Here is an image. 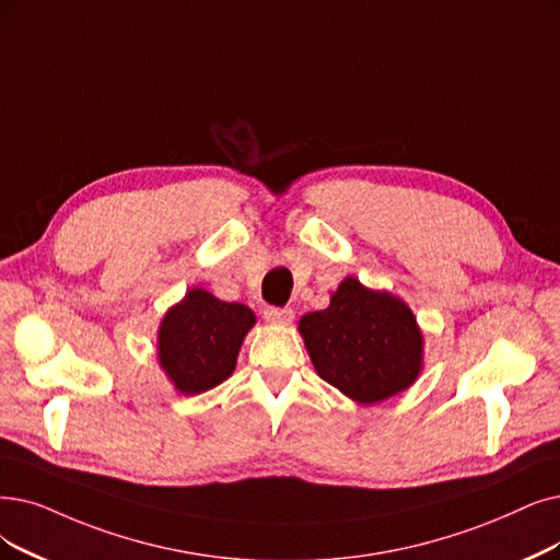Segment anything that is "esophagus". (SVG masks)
Here are the masks:
<instances>
[{
	"instance_id": "obj_1",
	"label": "esophagus",
	"mask_w": 560,
	"mask_h": 560,
	"mask_svg": "<svg viewBox=\"0 0 560 560\" xmlns=\"http://www.w3.org/2000/svg\"><path fill=\"white\" fill-rule=\"evenodd\" d=\"M264 319L268 324H289L294 319V312L289 307H276V305H268L264 307Z\"/></svg>"
}]
</instances>
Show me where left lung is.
Returning a JSON list of instances; mask_svg holds the SVG:
<instances>
[{
    "mask_svg": "<svg viewBox=\"0 0 560 560\" xmlns=\"http://www.w3.org/2000/svg\"><path fill=\"white\" fill-rule=\"evenodd\" d=\"M299 330L317 374L361 405L409 388L420 372L422 335L413 312L355 278L338 287L326 310L305 315Z\"/></svg>",
    "mask_w": 560,
    "mask_h": 560,
    "instance_id": "1",
    "label": "left lung"
}]
</instances>
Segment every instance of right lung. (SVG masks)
Here are the masks:
<instances>
[{"label": "right lung", "mask_w": 560, "mask_h": 560, "mask_svg": "<svg viewBox=\"0 0 560 560\" xmlns=\"http://www.w3.org/2000/svg\"><path fill=\"white\" fill-rule=\"evenodd\" d=\"M253 324L250 307L218 301L205 289L188 292L167 312L159 330L161 365L176 390L197 395L225 382Z\"/></svg>", "instance_id": "1"}]
</instances>
